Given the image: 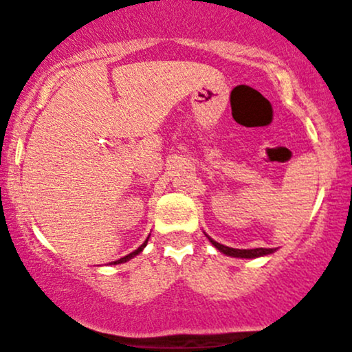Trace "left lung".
<instances>
[{
	"mask_svg": "<svg viewBox=\"0 0 352 352\" xmlns=\"http://www.w3.org/2000/svg\"><path fill=\"white\" fill-rule=\"evenodd\" d=\"M208 240L212 241V245L215 246L217 250H220L221 253L228 254V256H235V258H258V256H263V254H270L276 252V248H252V250H236V248H230V246L220 245L217 243L215 240L208 236Z\"/></svg>",
	"mask_w": 352,
	"mask_h": 352,
	"instance_id": "8db88e82",
	"label": "left lung"
}]
</instances>
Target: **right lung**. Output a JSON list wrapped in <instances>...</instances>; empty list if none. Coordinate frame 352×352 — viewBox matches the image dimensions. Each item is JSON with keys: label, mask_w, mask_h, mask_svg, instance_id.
<instances>
[{"label": "right lung", "mask_w": 352, "mask_h": 352, "mask_svg": "<svg viewBox=\"0 0 352 352\" xmlns=\"http://www.w3.org/2000/svg\"><path fill=\"white\" fill-rule=\"evenodd\" d=\"M147 240H148V238H147ZM147 240H145V241H144V243L139 246V248H137V250H134V252H132V253H129V254H127V256H124V258H120V260H117V261H114V265H117V263H124V261H129V260H131V258H134V256H135V254H139V253H140V252H142V250H144V246H145V245H147Z\"/></svg>", "instance_id": "1"}]
</instances>
